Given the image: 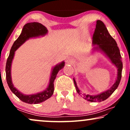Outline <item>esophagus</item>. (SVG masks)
Listing matches in <instances>:
<instances>
[{"instance_id":"esophagus-1","label":"esophagus","mask_w":130,"mask_h":130,"mask_svg":"<svg viewBox=\"0 0 130 130\" xmlns=\"http://www.w3.org/2000/svg\"><path fill=\"white\" fill-rule=\"evenodd\" d=\"M73 60L71 58H67V62H68V63H71V62H73Z\"/></svg>"}]
</instances>
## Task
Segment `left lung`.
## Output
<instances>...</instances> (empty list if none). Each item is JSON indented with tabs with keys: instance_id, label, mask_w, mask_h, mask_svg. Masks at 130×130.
Listing matches in <instances>:
<instances>
[{
	"instance_id": "left-lung-1",
	"label": "left lung",
	"mask_w": 130,
	"mask_h": 130,
	"mask_svg": "<svg viewBox=\"0 0 130 130\" xmlns=\"http://www.w3.org/2000/svg\"><path fill=\"white\" fill-rule=\"evenodd\" d=\"M93 44H96L97 47L95 49H98L102 51L109 59L111 60L118 68L117 77L116 83L108 90L96 95H90L89 94L82 93L77 87L76 80L73 79L74 84L77 92L81 95L84 99L90 102H101L109 97L113 92L116 90L122 77V71L123 64L121 60V55L119 47L115 40L111 36L104 24L100 20L96 21V28L93 35Z\"/></svg>"
}]
</instances>
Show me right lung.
Masks as SVG:
<instances>
[{
  "label": "right lung",
  "instance_id": "add662e5",
  "mask_svg": "<svg viewBox=\"0 0 130 130\" xmlns=\"http://www.w3.org/2000/svg\"><path fill=\"white\" fill-rule=\"evenodd\" d=\"M47 33V28L39 22H34L26 24L24 26L21 35L13 43L11 50H10V54L7 59L5 67L6 79H7V84H8L11 92L22 101L26 103L38 104L43 102L50 98L54 93V80L57 76V74L58 73L59 70L63 68L65 65V62H62V63L58 64L54 67L53 71H52L48 87L45 90L40 92V93L29 95H24L13 86L11 77V65L13 59L14 57V52L27 40L29 39L30 38H32V37L43 36V35H46Z\"/></svg>",
  "mask_w": 130,
  "mask_h": 130
}]
</instances>
